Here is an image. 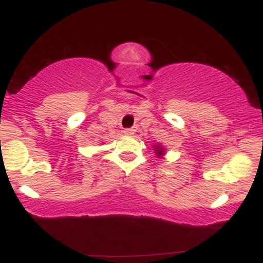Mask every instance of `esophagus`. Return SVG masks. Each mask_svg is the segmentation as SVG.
<instances>
[{"label":"esophagus","instance_id":"esophagus-1","mask_svg":"<svg viewBox=\"0 0 263 263\" xmlns=\"http://www.w3.org/2000/svg\"><path fill=\"white\" fill-rule=\"evenodd\" d=\"M122 132H123V135L131 136V135L135 134V129H134V128H125Z\"/></svg>","mask_w":263,"mask_h":263}]
</instances>
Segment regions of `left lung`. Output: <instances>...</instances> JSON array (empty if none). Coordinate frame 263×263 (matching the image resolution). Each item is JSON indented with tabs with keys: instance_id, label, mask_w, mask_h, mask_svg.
Instances as JSON below:
<instances>
[{
	"instance_id": "obj_1",
	"label": "left lung",
	"mask_w": 263,
	"mask_h": 263,
	"mask_svg": "<svg viewBox=\"0 0 263 263\" xmlns=\"http://www.w3.org/2000/svg\"><path fill=\"white\" fill-rule=\"evenodd\" d=\"M155 151H156V155L158 156V157H161V156L163 155V148H162V147H159V146H156Z\"/></svg>"
}]
</instances>
